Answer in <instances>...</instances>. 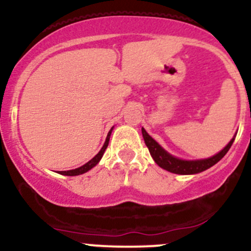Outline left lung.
I'll list each match as a JSON object with an SVG mask.
<instances>
[{
    "label": "left lung",
    "instance_id": "left-lung-1",
    "mask_svg": "<svg viewBox=\"0 0 251 251\" xmlns=\"http://www.w3.org/2000/svg\"><path fill=\"white\" fill-rule=\"evenodd\" d=\"M141 133H143L144 141H145L146 146H148L149 151H150V155L152 156L153 161L160 166L163 170L168 171V172L176 173V175H195V173H200L202 171L207 170V168L212 167L213 165L218 162L226 153L228 152V150L232 146L234 138L227 144L223 150H221L220 152L213 155L212 157L204 158V160H194V161H187V160H180V158L175 157L171 153H168L165 149L161 148L160 144L156 140H153L144 128H141Z\"/></svg>",
    "mask_w": 251,
    "mask_h": 251
}]
</instances>
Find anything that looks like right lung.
Wrapping results in <instances>:
<instances>
[{
	"label": "right lung",
	"instance_id": "add662e5",
	"mask_svg": "<svg viewBox=\"0 0 251 251\" xmlns=\"http://www.w3.org/2000/svg\"><path fill=\"white\" fill-rule=\"evenodd\" d=\"M112 129H113V128H111V130L108 131L107 138H106L105 144H103V146H102V148H101V150L99 151V153L95 156V157H93L90 161H89V162H86L85 165H83V166H81V167L75 168V170H71V171H59V172H58L59 175H63V176H79V175H83V173L88 172V171H90L93 167H95V166L98 165L99 162H100L101 157H102V156H103V152H105V150H106V149H107L108 141H110L111 133H112Z\"/></svg>",
	"mask_w": 251,
	"mask_h": 251
}]
</instances>
